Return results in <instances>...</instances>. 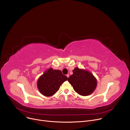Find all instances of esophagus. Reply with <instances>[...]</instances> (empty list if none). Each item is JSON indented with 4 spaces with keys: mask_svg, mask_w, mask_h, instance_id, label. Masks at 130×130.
<instances>
[{
    "mask_svg": "<svg viewBox=\"0 0 130 130\" xmlns=\"http://www.w3.org/2000/svg\"><path fill=\"white\" fill-rule=\"evenodd\" d=\"M66 76L67 77V78H69V76H70V75H69V74H67V75H66Z\"/></svg>",
    "mask_w": 130,
    "mask_h": 130,
    "instance_id": "esophagus-1",
    "label": "esophagus"
}]
</instances>
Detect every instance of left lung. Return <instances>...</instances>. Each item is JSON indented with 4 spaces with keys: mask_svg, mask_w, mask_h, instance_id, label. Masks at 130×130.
<instances>
[{
    "mask_svg": "<svg viewBox=\"0 0 130 130\" xmlns=\"http://www.w3.org/2000/svg\"><path fill=\"white\" fill-rule=\"evenodd\" d=\"M73 74L68 78L74 91L82 96H87L93 93L97 86V79L93 75L84 69L75 67Z\"/></svg>",
    "mask_w": 130,
    "mask_h": 130,
    "instance_id": "left-lung-1",
    "label": "left lung"
}]
</instances>
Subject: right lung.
<instances>
[{
  "label": "right lung",
  "mask_w": 130,
  "mask_h": 130,
  "mask_svg": "<svg viewBox=\"0 0 130 130\" xmlns=\"http://www.w3.org/2000/svg\"><path fill=\"white\" fill-rule=\"evenodd\" d=\"M67 80V77L63 75L61 71L50 68L38 78L37 87L42 95L51 96L58 91L60 86Z\"/></svg>",
  "instance_id": "right-lung-1"
}]
</instances>
